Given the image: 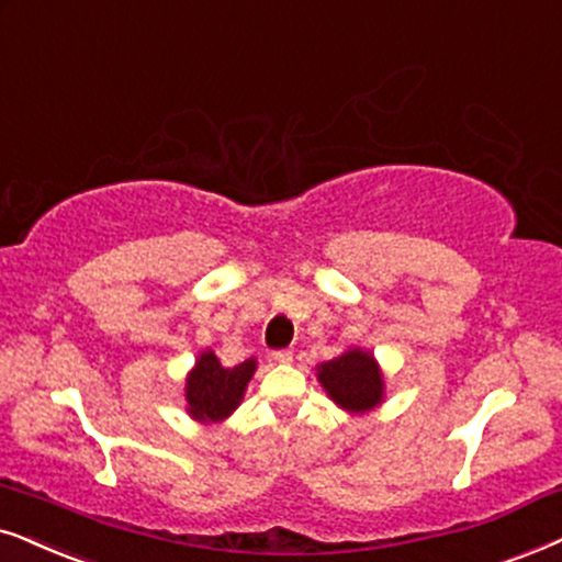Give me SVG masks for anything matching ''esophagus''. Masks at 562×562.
Segmentation results:
<instances>
[{
    "instance_id": "obj_1",
    "label": "esophagus",
    "mask_w": 562,
    "mask_h": 562,
    "mask_svg": "<svg viewBox=\"0 0 562 562\" xmlns=\"http://www.w3.org/2000/svg\"><path fill=\"white\" fill-rule=\"evenodd\" d=\"M272 358L277 363H290V360H293V350H274Z\"/></svg>"
}]
</instances>
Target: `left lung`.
Returning <instances> with one entry per match:
<instances>
[{
  "instance_id": "8db88e82",
  "label": "left lung",
  "mask_w": 562,
  "mask_h": 562,
  "mask_svg": "<svg viewBox=\"0 0 562 562\" xmlns=\"http://www.w3.org/2000/svg\"><path fill=\"white\" fill-rule=\"evenodd\" d=\"M318 381L339 407L366 412L381 402L383 381L379 366L363 350H350L318 368Z\"/></svg>"
}]
</instances>
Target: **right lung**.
<instances>
[{
    "mask_svg": "<svg viewBox=\"0 0 562 562\" xmlns=\"http://www.w3.org/2000/svg\"><path fill=\"white\" fill-rule=\"evenodd\" d=\"M257 371V360H244V363L225 368L212 352L199 358L194 371L187 381V402L191 417L196 420H223L244 400L246 383Z\"/></svg>",
    "mask_w": 562,
    "mask_h": 562,
    "instance_id": "add662e5",
    "label": "right lung"
}]
</instances>
